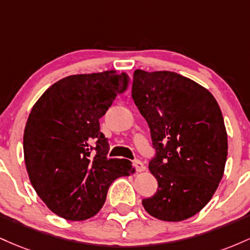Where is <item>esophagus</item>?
<instances>
[{
	"mask_svg": "<svg viewBox=\"0 0 250 250\" xmlns=\"http://www.w3.org/2000/svg\"><path fill=\"white\" fill-rule=\"evenodd\" d=\"M133 167H136V170L138 171V172H143V171H145V165L143 164V162H140L139 159H134L133 161Z\"/></svg>",
	"mask_w": 250,
	"mask_h": 250,
	"instance_id": "1",
	"label": "esophagus"
}]
</instances>
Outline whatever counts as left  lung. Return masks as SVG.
I'll return each instance as SVG.
<instances>
[{"mask_svg": "<svg viewBox=\"0 0 250 250\" xmlns=\"http://www.w3.org/2000/svg\"><path fill=\"white\" fill-rule=\"evenodd\" d=\"M132 99L150 127L158 182L142 201L153 217L187 220L211 200L223 177L228 139L220 106L208 89L175 72L133 73Z\"/></svg>", "mask_w": 250, "mask_h": 250, "instance_id": "8db88e82", "label": "left lung"}]
</instances>
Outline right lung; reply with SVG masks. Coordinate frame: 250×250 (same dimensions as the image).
<instances>
[{"label":"right lung","instance_id":"obj_1","mask_svg":"<svg viewBox=\"0 0 250 250\" xmlns=\"http://www.w3.org/2000/svg\"><path fill=\"white\" fill-rule=\"evenodd\" d=\"M126 87L125 73L71 75L33 106L23 134L24 163L39 197L60 217L94 216L112 182L133 172L128 159L107 158L110 145L99 124Z\"/></svg>","mask_w":250,"mask_h":250}]
</instances>
